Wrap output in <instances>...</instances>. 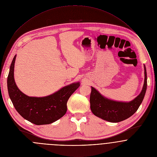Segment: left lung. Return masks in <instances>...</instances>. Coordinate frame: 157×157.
<instances>
[{
    "mask_svg": "<svg viewBox=\"0 0 157 157\" xmlns=\"http://www.w3.org/2000/svg\"><path fill=\"white\" fill-rule=\"evenodd\" d=\"M144 82L140 94L129 102L115 101L101 95L91 86L90 107L92 112L97 117L112 123H118L131 117L142 103L147 89V72L145 65Z\"/></svg>",
    "mask_w": 157,
    "mask_h": 157,
    "instance_id": "obj_1",
    "label": "left lung"
}]
</instances>
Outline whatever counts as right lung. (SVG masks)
<instances>
[{
  "mask_svg": "<svg viewBox=\"0 0 157 157\" xmlns=\"http://www.w3.org/2000/svg\"><path fill=\"white\" fill-rule=\"evenodd\" d=\"M16 55L11 62L7 78L10 98L18 113L25 120L36 124H51L62 118L67 111V101L70 96L80 85L75 82L65 86L45 97H29L17 88L14 69Z\"/></svg>",
  "mask_w": 157,
  "mask_h": 157,
  "instance_id": "1",
  "label": "right lung"
}]
</instances>
